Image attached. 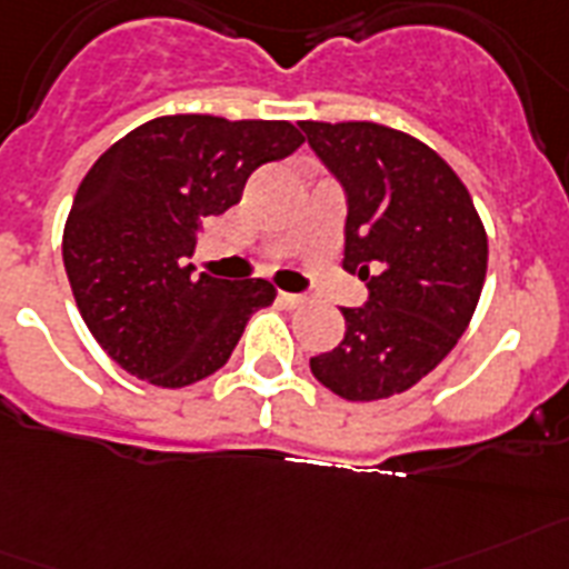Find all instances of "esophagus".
I'll return each mask as SVG.
<instances>
[{
    "label": "esophagus",
    "mask_w": 569,
    "mask_h": 569,
    "mask_svg": "<svg viewBox=\"0 0 569 569\" xmlns=\"http://www.w3.org/2000/svg\"><path fill=\"white\" fill-rule=\"evenodd\" d=\"M279 302L284 305V308H299V305H305V296L288 293V290H279Z\"/></svg>",
    "instance_id": "obj_1"
}]
</instances>
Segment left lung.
<instances>
[{
	"label": "left lung",
	"mask_w": 569,
	"mask_h": 569,
	"mask_svg": "<svg viewBox=\"0 0 569 569\" xmlns=\"http://www.w3.org/2000/svg\"><path fill=\"white\" fill-rule=\"evenodd\" d=\"M349 197L342 267L369 284L342 308L340 346L311 358L346 401L398 396L448 358L480 302L488 238L459 173L416 136L375 121H299Z\"/></svg>",
	"instance_id": "1"
}]
</instances>
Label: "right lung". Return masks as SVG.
<instances>
[{
    "mask_svg": "<svg viewBox=\"0 0 569 569\" xmlns=\"http://www.w3.org/2000/svg\"><path fill=\"white\" fill-rule=\"evenodd\" d=\"M305 136L290 121L159 116L96 159L63 227V264L83 322L124 372L189 387L227 363L247 319L276 299L264 279L191 276L203 218L241 200L264 162Z\"/></svg>",
    "mask_w": 569,
    "mask_h": 569,
    "instance_id": "add662e5",
    "label": "right lung"
}]
</instances>
